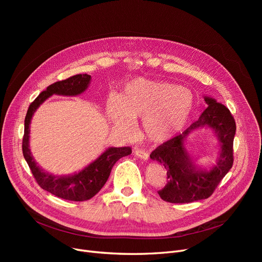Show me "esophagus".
Segmentation results:
<instances>
[{"label":"esophagus","mask_w":262,"mask_h":262,"mask_svg":"<svg viewBox=\"0 0 262 262\" xmlns=\"http://www.w3.org/2000/svg\"><path fill=\"white\" fill-rule=\"evenodd\" d=\"M134 153H135V155L136 156H138L139 158H141V159H143V160H148V154L146 153V152H144V150H141V149H135L134 150Z\"/></svg>","instance_id":"1"}]
</instances>
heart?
I'll return each mask as SVG.
<instances>
[{
	"label": "heart",
	"instance_id": "heart-1",
	"mask_svg": "<svg viewBox=\"0 0 262 262\" xmlns=\"http://www.w3.org/2000/svg\"><path fill=\"white\" fill-rule=\"evenodd\" d=\"M193 105V94L187 88L167 81L135 78L127 82L120 96H108L106 115L120 135L130 136L134 123L141 120L145 138L162 143L184 128Z\"/></svg>",
	"mask_w": 262,
	"mask_h": 262
}]
</instances>
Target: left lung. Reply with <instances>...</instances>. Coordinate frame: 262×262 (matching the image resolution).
I'll use <instances>...</instances> for the list:
<instances>
[{
  "label": "left lung",
  "instance_id": "obj_1",
  "mask_svg": "<svg viewBox=\"0 0 262 262\" xmlns=\"http://www.w3.org/2000/svg\"><path fill=\"white\" fill-rule=\"evenodd\" d=\"M208 105L199 120L183 134L164 142L150 154V159L167 169L169 181L160 198L170 203L183 204L208 199L233 163L232 145L236 134V123L227 107L215 99L204 95ZM205 128L215 135L219 155L215 165L205 167L186 150V139L193 132Z\"/></svg>",
  "mask_w": 262,
  "mask_h": 262
}]
</instances>
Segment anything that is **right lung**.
<instances>
[{"label": "right lung", "instance_id": "right-lung-1", "mask_svg": "<svg viewBox=\"0 0 262 262\" xmlns=\"http://www.w3.org/2000/svg\"><path fill=\"white\" fill-rule=\"evenodd\" d=\"M91 81L88 74H77L61 81H56L41 92L30 105L24 121L23 156L36 178L38 185L55 196L74 202L93 198L106 184L115 163L122 157L132 154L130 147H108L84 169L68 175H54L38 166L30 148L31 122L36 110L52 95L76 96L84 93Z\"/></svg>", "mask_w": 262, "mask_h": 262}]
</instances>
